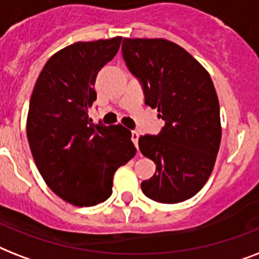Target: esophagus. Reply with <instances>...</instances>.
<instances>
[{"label":"esophagus","mask_w":259,"mask_h":259,"mask_svg":"<svg viewBox=\"0 0 259 259\" xmlns=\"http://www.w3.org/2000/svg\"><path fill=\"white\" fill-rule=\"evenodd\" d=\"M138 138H140V134H138L136 130H133V132H132V141L134 142V145L136 146L138 145Z\"/></svg>","instance_id":"34e87169"}]
</instances>
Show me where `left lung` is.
Returning a JSON list of instances; mask_svg holds the SVG:
<instances>
[{
	"label": "left lung",
	"mask_w": 259,
	"mask_h": 259,
	"mask_svg": "<svg viewBox=\"0 0 259 259\" xmlns=\"http://www.w3.org/2000/svg\"><path fill=\"white\" fill-rule=\"evenodd\" d=\"M122 54L141 82L145 105L165 121L161 133L138 140L141 153L156 164V173L141 183L142 192L165 204L191 199L211 176L221 146V111L211 76L165 38H123Z\"/></svg>",
	"instance_id": "1"
}]
</instances>
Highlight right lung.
Here are the masks:
<instances>
[{
  "mask_svg": "<svg viewBox=\"0 0 259 259\" xmlns=\"http://www.w3.org/2000/svg\"><path fill=\"white\" fill-rule=\"evenodd\" d=\"M122 37L78 41L47 62L30 97L26 136L38 172L63 200L90 207L107 200L113 177L137 152L122 125H94L98 72L117 55Z\"/></svg>",
  "mask_w": 259,
  "mask_h": 259,
  "instance_id": "add662e5",
  "label": "right lung"
}]
</instances>
